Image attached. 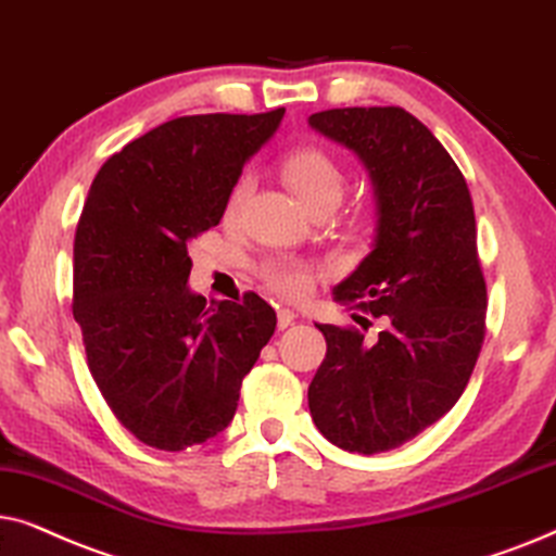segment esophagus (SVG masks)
<instances>
[{"label":"esophagus","instance_id":"1","mask_svg":"<svg viewBox=\"0 0 556 556\" xmlns=\"http://www.w3.org/2000/svg\"><path fill=\"white\" fill-rule=\"evenodd\" d=\"M298 320V315H294V309H290V307H277V328L279 330H285V328H290V325Z\"/></svg>","mask_w":556,"mask_h":556}]
</instances>
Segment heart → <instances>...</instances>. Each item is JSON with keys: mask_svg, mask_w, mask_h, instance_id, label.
Here are the masks:
<instances>
[{"mask_svg": "<svg viewBox=\"0 0 556 556\" xmlns=\"http://www.w3.org/2000/svg\"><path fill=\"white\" fill-rule=\"evenodd\" d=\"M279 169H282L285 182L290 185L294 195L307 208L323 201V198H340V192H343V173H340L338 162L323 147H298V150L285 154ZM243 192H247V180H241L233 188L231 198H228V213L239 208ZM317 271H320V266L305 262V258H269L262 266V279L271 292L290 300H300L313 290Z\"/></svg>", "mask_w": 556, "mask_h": 556, "instance_id": "heart-1", "label": "heart"}]
</instances>
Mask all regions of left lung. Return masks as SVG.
I'll return each instance as SVG.
<instances>
[{
	"instance_id": "8db88e82",
	"label": "left lung",
	"mask_w": 556,
	"mask_h": 556,
	"mask_svg": "<svg viewBox=\"0 0 556 556\" xmlns=\"http://www.w3.org/2000/svg\"><path fill=\"white\" fill-rule=\"evenodd\" d=\"M309 127L371 177V251L332 298L383 325L374 340L317 325L328 353L307 389L309 414L340 450L387 453L445 417L476 368L488 307L476 213L453 157L409 111L330 109Z\"/></svg>"
}]
</instances>
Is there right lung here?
I'll use <instances>...</instances> for the list:
<instances>
[{"label": "right lung", "mask_w": 556, "mask_h": 556, "mask_svg": "<svg viewBox=\"0 0 556 556\" xmlns=\"http://www.w3.org/2000/svg\"><path fill=\"white\" fill-rule=\"evenodd\" d=\"M282 116L173 118L93 177L73 243V317L101 396L144 445L177 453L224 432L277 328L254 292L243 302L192 292L188 247L218 226Z\"/></svg>", "instance_id": "right-lung-1"}]
</instances>
